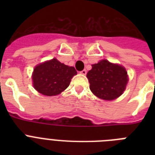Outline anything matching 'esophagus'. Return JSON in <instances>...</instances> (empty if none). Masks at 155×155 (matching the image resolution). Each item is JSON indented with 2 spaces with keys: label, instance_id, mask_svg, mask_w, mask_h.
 Masks as SVG:
<instances>
[{
  "label": "esophagus",
  "instance_id": "34e87169",
  "mask_svg": "<svg viewBox=\"0 0 155 155\" xmlns=\"http://www.w3.org/2000/svg\"><path fill=\"white\" fill-rule=\"evenodd\" d=\"M80 74H82V75H86V74H87V71L86 70H83V71H80Z\"/></svg>",
  "mask_w": 155,
  "mask_h": 155
}]
</instances>
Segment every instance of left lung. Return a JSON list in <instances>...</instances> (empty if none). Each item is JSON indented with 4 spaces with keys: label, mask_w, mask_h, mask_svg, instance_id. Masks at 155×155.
<instances>
[{
    "label": "left lung",
    "mask_w": 155,
    "mask_h": 155,
    "mask_svg": "<svg viewBox=\"0 0 155 155\" xmlns=\"http://www.w3.org/2000/svg\"><path fill=\"white\" fill-rule=\"evenodd\" d=\"M87 78L90 90L95 96L105 101L117 99L125 91L128 79L124 67L102 59L92 64Z\"/></svg>",
    "instance_id": "obj_1"
}]
</instances>
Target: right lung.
Returning <instances> with one entry per match:
<instances>
[{"mask_svg":"<svg viewBox=\"0 0 155 155\" xmlns=\"http://www.w3.org/2000/svg\"><path fill=\"white\" fill-rule=\"evenodd\" d=\"M76 74L74 67L67 66L53 58L35 67L32 75L33 85L41 94L56 96L69 86L71 80Z\"/></svg>","mask_w":155,"mask_h":155,"instance_id":"right-lung-1","label":"right lung"}]
</instances>
